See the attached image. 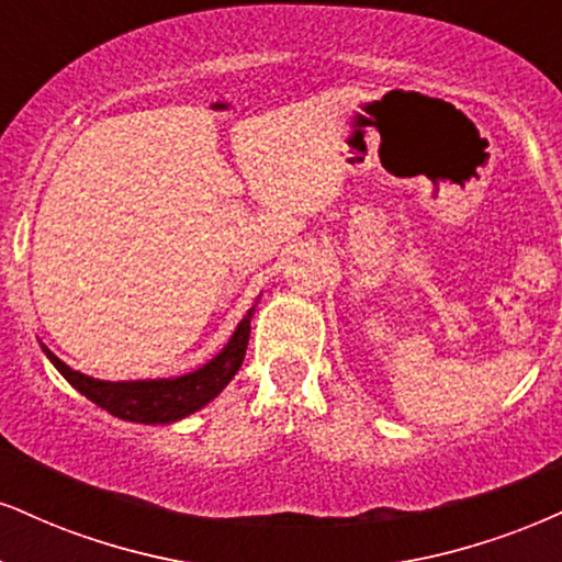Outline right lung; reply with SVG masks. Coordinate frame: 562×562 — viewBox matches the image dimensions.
<instances>
[{
	"mask_svg": "<svg viewBox=\"0 0 562 562\" xmlns=\"http://www.w3.org/2000/svg\"><path fill=\"white\" fill-rule=\"evenodd\" d=\"M259 303V301H256ZM256 306L246 311V316L238 322L235 333L229 335L227 346L216 353L204 367L180 376H165V380H127V382H106L93 380V376L80 374L70 369L65 361H59L49 348L42 342L46 358L54 363V369L76 387L80 395L97 403L99 408L110 411L112 416L123 422L135 424H172L180 418L195 414L212 403L229 380L238 374L243 358H246L248 337H251V319Z\"/></svg>",
	"mask_w": 562,
	"mask_h": 562,
	"instance_id": "right-lung-1",
	"label": "right lung"
}]
</instances>
